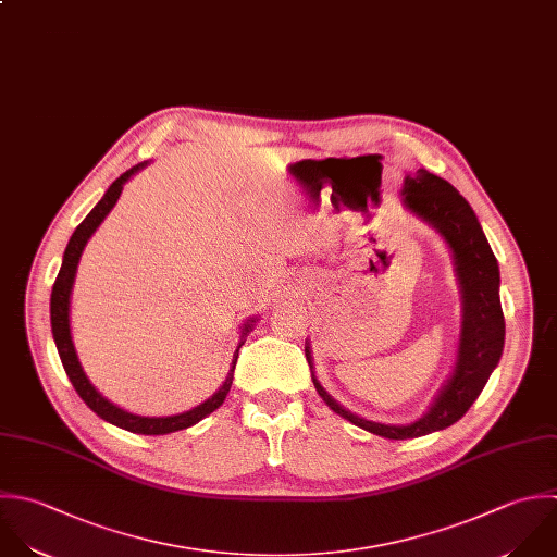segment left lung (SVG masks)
<instances>
[{"label": "left lung", "instance_id": "1", "mask_svg": "<svg viewBox=\"0 0 557 557\" xmlns=\"http://www.w3.org/2000/svg\"><path fill=\"white\" fill-rule=\"evenodd\" d=\"M401 203L410 214L436 230L447 243L462 304L456 364L428 412L406 425L380 423L354 414L317 380L312 349L306 341V360L312 371L314 388L330 410L349 423L391 441L419 438L460 421L484 391L491 373L497 369L506 341V321L499 299V264L469 201L447 180L419 169L414 175L404 177Z\"/></svg>", "mask_w": 557, "mask_h": 557}]
</instances>
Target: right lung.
Instances as JSON below:
<instances>
[{"instance_id": "1", "label": "right lung", "mask_w": 557, "mask_h": 557, "mask_svg": "<svg viewBox=\"0 0 557 557\" xmlns=\"http://www.w3.org/2000/svg\"><path fill=\"white\" fill-rule=\"evenodd\" d=\"M147 162H140L136 166H132L129 171H125L121 177H116L108 190L103 193V197L97 201V206L86 214V219L75 227V232L71 234L69 243H66V249H64V256H62V264H60V271H58V277L53 282V288H51V299H49V314H51V334H53V343H55V349H58V356L62 360V367L75 388V393L82 397V401L103 421H108L110 425H116L125 432H132V434H145V436H164V434H171V432H177V430H186L195 423H199L201 419H206L210 412H214L227 397L230 388H232V380H234V367H236V360H238V349L245 345V338L249 336V332L253 330L258 317H249L243 327H240V341L236 345V351L232 356V364H230V371H227V377L225 382L219 386V391L208 397L203 404H199L197 408L193 410H186L182 414H171V417H140V414H132L123 408H119L116 404L108 401L92 384L90 380L86 377L82 364H79V358H77V351H75V345H73V336H71V293H73V282H75V273H77V264H79V258H82V251L88 243V238L95 234V230L101 225V221L108 216V212L114 208L116 199L121 197V190H123V184L134 175L138 173L140 169H145Z\"/></svg>"}]
</instances>
